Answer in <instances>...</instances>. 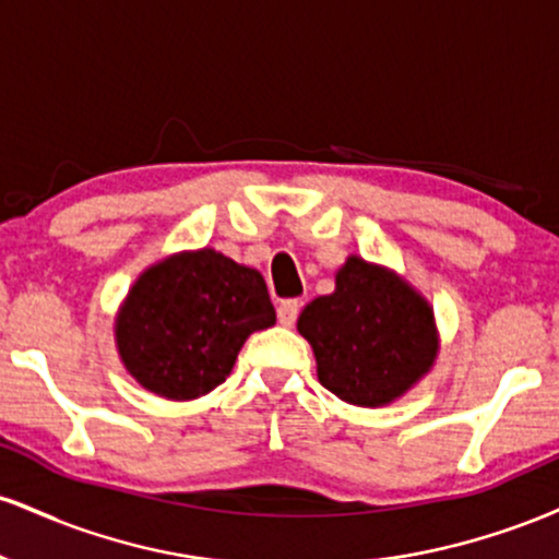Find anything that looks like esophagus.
Returning a JSON list of instances; mask_svg holds the SVG:
<instances>
[{
	"label": "esophagus",
	"mask_w": 559,
	"mask_h": 559,
	"mask_svg": "<svg viewBox=\"0 0 559 559\" xmlns=\"http://www.w3.org/2000/svg\"><path fill=\"white\" fill-rule=\"evenodd\" d=\"M299 299H286L278 305V323L281 325H294L299 318Z\"/></svg>",
	"instance_id": "esophagus-1"
}]
</instances>
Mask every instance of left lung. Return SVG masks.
I'll return each mask as SVG.
<instances>
[{"label": "left lung", "instance_id": "8db88e82", "mask_svg": "<svg viewBox=\"0 0 559 559\" xmlns=\"http://www.w3.org/2000/svg\"><path fill=\"white\" fill-rule=\"evenodd\" d=\"M297 329L316 352L318 378L338 400L383 407L433 368V310L407 281L357 254L338 267L333 294L312 299Z\"/></svg>", "mask_w": 559, "mask_h": 559}]
</instances>
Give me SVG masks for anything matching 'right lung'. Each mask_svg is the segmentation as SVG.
Returning <instances> with one entry per match:
<instances>
[{
    "mask_svg": "<svg viewBox=\"0 0 559 559\" xmlns=\"http://www.w3.org/2000/svg\"><path fill=\"white\" fill-rule=\"evenodd\" d=\"M273 323L265 278L204 247L139 275L115 318V344L141 386L183 402L221 386L249 333Z\"/></svg>",
    "mask_w": 559,
    "mask_h": 559,
    "instance_id": "add662e5",
    "label": "right lung"
}]
</instances>
